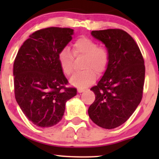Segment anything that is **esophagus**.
Segmentation results:
<instances>
[{
    "instance_id": "obj_1",
    "label": "esophagus",
    "mask_w": 159,
    "mask_h": 159,
    "mask_svg": "<svg viewBox=\"0 0 159 159\" xmlns=\"http://www.w3.org/2000/svg\"><path fill=\"white\" fill-rule=\"evenodd\" d=\"M84 89H81V88L78 89V93H82V92H84Z\"/></svg>"
}]
</instances>
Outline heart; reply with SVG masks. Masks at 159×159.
Returning a JSON list of instances; mask_svg holds the SVG:
<instances>
[{
	"label": "heart",
	"mask_w": 159,
	"mask_h": 159,
	"mask_svg": "<svg viewBox=\"0 0 159 159\" xmlns=\"http://www.w3.org/2000/svg\"><path fill=\"white\" fill-rule=\"evenodd\" d=\"M72 52L75 57L84 56L82 72L75 73L70 78V84L75 87L84 88L88 87L95 81L96 72L102 73L106 69L109 61L107 49L98 47L96 42L88 37L82 36L72 45ZM59 63L63 72L69 75L73 71V59L69 48H66L60 52Z\"/></svg>",
	"instance_id": "heart-1"
}]
</instances>
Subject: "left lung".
<instances>
[{
  "mask_svg": "<svg viewBox=\"0 0 159 159\" xmlns=\"http://www.w3.org/2000/svg\"><path fill=\"white\" fill-rule=\"evenodd\" d=\"M91 35L105 44L109 61L102 78L90 89L96 98L88 114L98 126L114 129L132 116L141 101L144 61L135 41L123 30H93Z\"/></svg>",
  "mask_w": 159,
  "mask_h": 159,
  "instance_id": "left-lung-1",
  "label": "left lung"
}]
</instances>
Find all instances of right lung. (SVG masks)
<instances>
[{
  "label": "right lung",
  "instance_id": "right-lung-1",
  "mask_svg": "<svg viewBox=\"0 0 159 159\" xmlns=\"http://www.w3.org/2000/svg\"><path fill=\"white\" fill-rule=\"evenodd\" d=\"M70 28L48 27L34 32L18 52L13 64L15 96L20 108L38 127L63 118L66 102L77 94L59 63L60 52L72 39Z\"/></svg>",
  "mask_w": 159,
  "mask_h": 159
}]
</instances>
